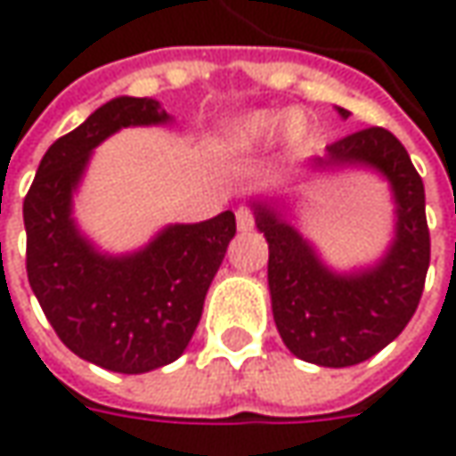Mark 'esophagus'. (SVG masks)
<instances>
[{"mask_svg":"<svg viewBox=\"0 0 456 456\" xmlns=\"http://www.w3.org/2000/svg\"><path fill=\"white\" fill-rule=\"evenodd\" d=\"M236 223L238 231H251V228H254V213H251L248 208H240L236 213Z\"/></svg>","mask_w":456,"mask_h":456,"instance_id":"esophagus-1","label":"esophagus"}]
</instances>
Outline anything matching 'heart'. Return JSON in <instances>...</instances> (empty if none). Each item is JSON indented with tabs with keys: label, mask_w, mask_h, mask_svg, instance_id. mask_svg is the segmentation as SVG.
I'll return each instance as SVG.
<instances>
[{
	"label": "heart",
	"mask_w": 456,
	"mask_h": 456,
	"mask_svg": "<svg viewBox=\"0 0 456 456\" xmlns=\"http://www.w3.org/2000/svg\"><path fill=\"white\" fill-rule=\"evenodd\" d=\"M287 121L284 114H272V111H256V114H246L231 121L223 132L220 147L228 154H248V151L264 147L273 134L281 129V124ZM305 136V118L302 116H291L287 129H284V139L289 144H299Z\"/></svg>",
	"instance_id": "b5f03b06"
}]
</instances>
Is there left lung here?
Returning a JSON list of instances; mask_svg holds the SVG:
<instances>
[{
    "instance_id": "8db88e82",
    "label": "left lung",
    "mask_w": 456,
    "mask_h": 456,
    "mask_svg": "<svg viewBox=\"0 0 456 456\" xmlns=\"http://www.w3.org/2000/svg\"><path fill=\"white\" fill-rule=\"evenodd\" d=\"M312 167H370L394 190V243L376 266L353 273L327 269L276 208L254 202L256 228L269 240V291L281 340L306 362L347 368L394 342L419 306L431 256L424 183L406 147L383 126L338 139Z\"/></svg>"
}]
</instances>
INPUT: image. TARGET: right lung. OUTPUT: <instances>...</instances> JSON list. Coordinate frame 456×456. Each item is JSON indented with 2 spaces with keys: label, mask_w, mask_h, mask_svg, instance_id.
Wrapping results in <instances>:
<instances>
[{
  "label": "right lung",
  "mask_w": 456,
  "mask_h": 456,
  "mask_svg": "<svg viewBox=\"0 0 456 456\" xmlns=\"http://www.w3.org/2000/svg\"><path fill=\"white\" fill-rule=\"evenodd\" d=\"M154 98L118 96L45 151L27 192V279L68 350L114 373H150L184 353L236 236L231 210L167 225L144 248L106 256L80 236L73 192L91 151L124 126L167 124Z\"/></svg>",
  "instance_id": "1"
}]
</instances>
